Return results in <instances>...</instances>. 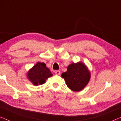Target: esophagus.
Wrapping results in <instances>:
<instances>
[{
	"label": "esophagus",
	"mask_w": 121,
	"mask_h": 121,
	"mask_svg": "<svg viewBox=\"0 0 121 121\" xmlns=\"http://www.w3.org/2000/svg\"><path fill=\"white\" fill-rule=\"evenodd\" d=\"M55 74L56 75H60V72L59 70H56L55 71Z\"/></svg>",
	"instance_id": "esophagus-1"
}]
</instances>
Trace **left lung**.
<instances>
[{"mask_svg": "<svg viewBox=\"0 0 121 121\" xmlns=\"http://www.w3.org/2000/svg\"><path fill=\"white\" fill-rule=\"evenodd\" d=\"M66 72L62 74L69 89L79 91L84 88L90 78V73L87 67L81 62L71 64Z\"/></svg>", "mask_w": 121, "mask_h": 121, "instance_id": "obj_1", "label": "left lung"}]
</instances>
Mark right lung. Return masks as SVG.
I'll return each mask as SVG.
<instances>
[{
  "mask_svg": "<svg viewBox=\"0 0 121 121\" xmlns=\"http://www.w3.org/2000/svg\"><path fill=\"white\" fill-rule=\"evenodd\" d=\"M52 75L44 63L38 62L28 73L27 76L30 80L35 85H41L46 82V80Z\"/></svg>",
  "mask_w": 121,
  "mask_h": 121,
  "instance_id": "add662e5",
  "label": "right lung"
}]
</instances>
